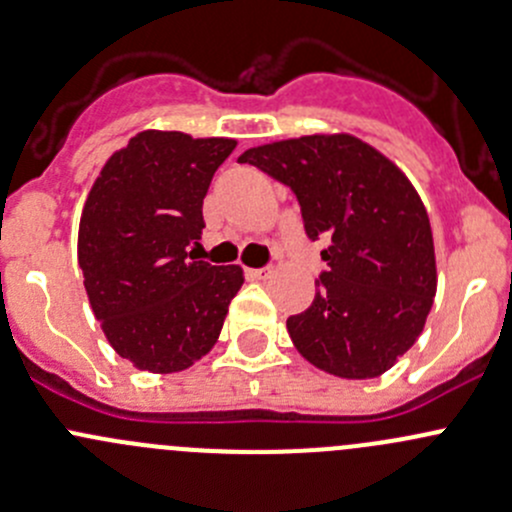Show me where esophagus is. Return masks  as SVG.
Returning <instances> with one entry per match:
<instances>
[{"label":"esophagus","mask_w":512,"mask_h":512,"mask_svg":"<svg viewBox=\"0 0 512 512\" xmlns=\"http://www.w3.org/2000/svg\"><path fill=\"white\" fill-rule=\"evenodd\" d=\"M245 275L247 280H265L270 275V267H247Z\"/></svg>","instance_id":"obj_1"}]
</instances>
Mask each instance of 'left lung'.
Listing matches in <instances>:
<instances>
[{
    "label": "left lung",
    "instance_id": "obj_1",
    "mask_svg": "<svg viewBox=\"0 0 512 512\" xmlns=\"http://www.w3.org/2000/svg\"><path fill=\"white\" fill-rule=\"evenodd\" d=\"M287 185L327 270L287 319L297 352L342 379H371L414 347L436 294L426 208L406 175L354 136H304L237 158Z\"/></svg>",
    "mask_w": 512,
    "mask_h": 512
}]
</instances>
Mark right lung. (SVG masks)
Listing matches in <instances>:
<instances>
[{"instance_id": "1", "label": "right lung", "mask_w": 512, "mask_h": 512, "mask_svg": "<svg viewBox=\"0 0 512 512\" xmlns=\"http://www.w3.org/2000/svg\"><path fill=\"white\" fill-rule=\"evenodd\" d=\"M230 138L143 131L103 165L81 213L79 267L91 309L123 359L153 374L188 369L218 342L242 287L237 265L188 255Z\"/></svg>"}]
</instances>
